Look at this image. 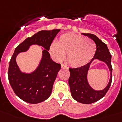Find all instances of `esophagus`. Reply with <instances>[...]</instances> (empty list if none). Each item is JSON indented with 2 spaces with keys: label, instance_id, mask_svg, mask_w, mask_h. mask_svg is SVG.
<instances>
[{
  "label": "esophagus",
  "instance_id": "obj_1",
  "mask_svg": "<svg viewBox=\"0 0 122 122\" xmlns=\"http://www.w3.org/2000/svg\"><path fill=\"white\" fill-rule=\"evenodd\" d=\"M61 68H66V69H68V68L65 66V65H61Z\"/></svg>",
  "mask_w": 122,
  "mask_h": 122
}]
</instances>
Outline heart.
I'll use <instances>...</instances> for the list:
<instances>
[{
  "instance_id": "b5f03b06",
  "label": "heart",
  "mask_w": 122,
  "mask_h": 122,
  "mask_svg": "<svg viewBox=\"0 0 122 122\" xmlns=\"http://www.w3.org/2000/svg\"><path fill=\"white\" fill-rule=\"evenodd\" d=\"M50 54L57 61L65 59L71 67L79 68L87 65L92 59L96 51L94 42L91 39L73 33L63 34L57 43H52Z\"/></svg>"
}]
</instances>
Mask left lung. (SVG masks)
Returning a JSON list of instances; mask_svg holds the SVG:
<instances>
[{"label":"left lung","instance_id":"left-lung-1","mask_svg":"<svg viewBox=\"0 0 122 122\" xmlns=\"http://www.w3.org/2000/svg\"><path fill=\"white\" fill-rule=\"evenodd\" d=\"M91 39L96 45L94 56L89 63L77 68H69L70 76L68 83L71 96L77 102L82 104H91L103 97L110 89L112 80V55L110 54L107 45L104 44L94 34L82 33ZM94 60H98L106 63L110 71V78L107 87L101 91L95 90L90 87L87 80V75L90 65Z\"/></svg>","mask_w":122,"mask_h":122}]
</instances>
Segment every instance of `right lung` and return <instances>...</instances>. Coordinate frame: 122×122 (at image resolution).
Listing matches in <instances>:
<instances>
[{"label": "right lung", "instance_id": "obj_1", "mask_svg": "<svg viewBox=\"0 0 122 122\" xmlns=\"http://www.w3.org/2000/svg\"><path fill=\"white\" fill-rule=\"evenodd\" d=\"M59 31V29L40 31L26 39L15 49L9 65V81L16 96L25 102L30 104L40 103L51 94L54 82L61 69V65L51 58L48 51ZM32 45L42 47V57L33 72H23L17 65L16 57L21 52L27 51Z\"/></svg>", "mask_w": 122, "mask_h": 122}]
</instances>
